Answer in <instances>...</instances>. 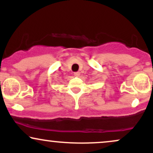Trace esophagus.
I'll return each instance as SVG.
<instances>
[{"label": "esophagus", "instance_id": "esophagus-1", "mask_svg": "<svg viewBox=\"0 0 153 153\" xmlns=\"http://www.w3.org/2000/svg\"><path fill=\"white\" fill-rule=\"evenodd\" d=\"M74 75H75V76H76V77H78L79 75H80V73H79V72H75Z\"/></svg>", "mask_w": 153, "mask_h": 153}]
</instances>
